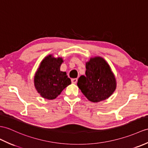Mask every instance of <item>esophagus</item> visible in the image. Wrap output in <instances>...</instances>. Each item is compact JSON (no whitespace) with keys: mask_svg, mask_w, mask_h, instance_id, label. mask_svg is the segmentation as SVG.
Returning <instances> with one entry per match:
<instances>
[{"mask_svg":"<svg viewBox=\"0 0 148 148\" xmlns=\"http://www.w3.org/2000/svg\"><path fill=\"white\" fill-rule=\"evenodd\" d=\"M71 82H72V83H73V84H76L77 82V78L72 79Z\"/></svg>","mask_w":148,"mask_h":148,"instance_id":"1","label":"esophagus"}]
</instances>
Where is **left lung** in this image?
<instances>
[{
	"label": "left lung",
	"instance_id": "obj_1",
	"mask_svg": "<svg viewBox=\"0 0 148 148\" xmlns=\"http://www.w3.org/2000/svg\"><path fill=\"white\" fill-rule=\"evenodd\" d=\"M86 75L79 78L77 86L90 101L97 103L108 98L115 91V75L106 60L101 57L91 58L86 63Z\"/></svg>",
	"mask_w": 148,
	"mask_h": 148
}]
</instances>
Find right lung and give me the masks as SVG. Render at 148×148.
<instances>
[{"label": "right lung", "mask_w": 148, "mask_h": 148, "mask_svg": "<svg viewBox=\"0 0 148 148\" xmlns=\"http://www.w3.org/2000/svg\"><path fill=\"white\" fill-rule=\"evenodd\" d=\"M62 62V58H55L49 55L40 63L34 77V84L38 92L43 98H56L64 89L71 84L66 72L60 70Z\"/></svg>", "instance_id": "1"}]
</instances>
